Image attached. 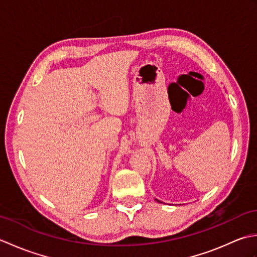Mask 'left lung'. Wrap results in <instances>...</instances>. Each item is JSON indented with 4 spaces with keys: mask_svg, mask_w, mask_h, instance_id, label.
Listing matches in <instances>:
<instances>
[{
    "mask_svg": "<svg viewBox=\"0 0 257 257\" xmlns=\"http://www.w3.org/2000/svg\"><path fill=\"white\" fill-rule=\"evenodd\" d=\"M157 201H158V200H157Z\"/></svg>",
    "mask_w": 257,
    "mask_h": 257,
    "instance_id": "left-lung-1",
    "label": "left lung"
}]
</instances>
